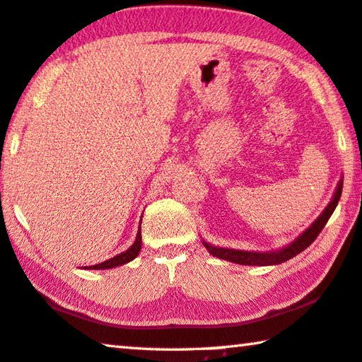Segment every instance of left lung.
I'll use <instances>...</instances> for the list:
<instances>
[{"label":"left lung","mask_w":362,"mask_h":362,"mask_svg":"<svg viewBox=\"0 0 362 362\" xmlns=\"http://www.w3.org/2000/svg\"><path fill=\"white\" fill-rule=\"evenodd\" d=\"M341 188H343V179H340L338 185L334 192L330 203L325 206V209L320 212V216L315 219L311 226H309L305 232L300 233V237H296L293 242L288 243L284 248L274 250V251H245V250H232V248H222V246H214L202 240L204 248L209 251L212 256L219 257L223 261H230L235 264H242V266H275V264H282L285 261L291 259L296 255H300L301 251H305L309 245H311L317 235L322 232L327 221L330 219V216L334 214V211L338 204V199L341 197Z\"/></svg>","instance_id":"8db88e82"}]
</instances>
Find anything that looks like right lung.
<instances>
[{
  "label": "right lung",
  "mask_w": 362,
  "mask_h": 362,
  "mask_svg": "<svg viewBox=\"0 0 362 362\" xmlns=\"http://www.w3.org/2000/svg\"><path fill=\"white\" fill-rule=\"evenodd\" d=\"M141 223V222H140ZM141 250V227H139V232H136V238L134 245L130 246L129 250H125L124 253H120L117 256L111 257V259H106L105 262H100V264H95V266H88L85 269H90V271H103V269H112V267H117V266H122V264H127L132 259H135L136 256H139Z\"/></svg>",
  "instance_id": "right-lung-1"
}]
</instances>
